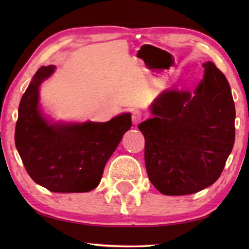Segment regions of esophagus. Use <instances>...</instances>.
<instances>
[{
    "label": "esophagus",
    "instance_id": "esophagus-1",
    "mask_svg": "<svg viewBox=\"0 0 249 249\" xmlns=\"http://www.w3.org/2000/svg\"><path fill=\"white\" fill-rule=\"evenodd\" d=\"M131 121H133V123L135 125L139 124L140 122L142 121V113L140 112L139 110H135L134 111L133 114H131Z\"/></svg>",
    "mask_w": 249,
    "mask_h": 249
}]
</instances>
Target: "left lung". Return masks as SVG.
Listing matches in <instances>:
<instances>
[{
  "instance_id": "left-lung-1",
  "label": "left lung",
  "mask_w": 249,
  "mask_h": 249,
  "mask_svg": "<svg viewBox=\"0 0 249 249\" xmlns=\"http://www.w3.org/2000/svg\"><path fill=\"white\" fill-rule=\"evenodd\" d=\"M194 92L166 89L151 105L144 136L147 176L167 196L198 193L224 170L235 138V108L229 82L212 62Z\"/></svg>"
}]
</instances>
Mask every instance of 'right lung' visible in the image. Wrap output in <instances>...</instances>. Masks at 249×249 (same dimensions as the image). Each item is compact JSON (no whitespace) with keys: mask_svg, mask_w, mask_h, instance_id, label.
Segmentation results:
<instances>
[{"mask_svg":"<svg viewBox=\"0 0 249 249\" xmlns=\"http://www.w3.org/2000/svg\"><path fill=\"white\" fill-rule=\"evenodd\" d=\"M54 71V65L41 66L25 89L18 109L16 147L35 183L53 193H87L97 187L106 163L131 127V114L105 123L52 122L40 107L39 88Z\"/></svg>","mask_w":249,"mask_h":249,"instance_id":"1","label":"right lung"}]
</instances>
